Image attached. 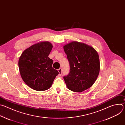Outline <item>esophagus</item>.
Wrapping results in <instances>:
<instances>
[{
  "label": "esophagus",
  "mask_w": 125,
  "mask_h": 125,
  "mask_svg": "<svg viewBox=\"0 0 125 125\" xmlns=\"http://www.w3.org/2000/svg\"><path fill=\"white\" fill-rule=\"evenodd\" d=\"M58 72H59V76H61V75H62V69H61V68H60V69H59L58 70Z\"/></svg>",
  "instance_id": "obj_1"
}]
</instances>
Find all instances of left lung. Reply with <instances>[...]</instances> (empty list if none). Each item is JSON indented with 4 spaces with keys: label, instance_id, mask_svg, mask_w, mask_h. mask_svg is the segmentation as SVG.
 I'll return each instance as SVG.
<instances>
[{
    "label": "left lung",
    "instance_id": "8db88e82",
    "mask_svg": "<svg viewBox=\"0 0 125 125\" xmlns=\"http://www.w3.org/2000/svg\"><path fill=\"white\" fill-rule=\"evenodd\" d=\"M69 62L70 70L64 77L66 85L74 92H82L91 87L100 71L98 53L92 46L74 41L63 46Z\"/></svg>",
    "mask_w": 125,
    "mask_h": 125
}]
</instances>
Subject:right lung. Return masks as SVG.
<instances>
[{
	"instance_id": "1",
	"label": "right lung",
	"mask_w": 125,
	"mask_h": 125,
	"mask_svg": "<svg viewBox=\"0 0 125 125\" xmlns=\"http://www.w3.org/2000/svg\"><path fill=\"white\" fill-rule=\"evenodd\" d=\"M52 47L50 42H41L25 49L19 58L21 76L26 84L34 90H48L59 74L52 68L53 60L48 57Z\"/></svg>"
}]
</instances>
